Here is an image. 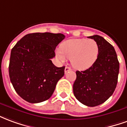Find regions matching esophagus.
I'll use <instances>...</instances> for the list:
<instances>
[{
  "label": "esophagus",
  "mask_w": 127,
  "mask_h": 127,
  "mask_svg": "<svg viewBox=\"0 0 127 127\" xmlns=\"http://www.w3.org/2000/svg\"><path fill=\"white\" fill-rule=\"evenodd\" d=\"M71 70V68L70 67H68V66H65V73H67L68 71Z\"/></svg>",
  "instance_id": "1"
}]
</instances>
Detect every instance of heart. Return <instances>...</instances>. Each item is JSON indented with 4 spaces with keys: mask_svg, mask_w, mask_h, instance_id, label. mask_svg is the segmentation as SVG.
I'll return each instance as SVG.
<instances>
[{
    "mask_svg": "<svg viewBox=\"0 0 127 127\" xmlns=\"http://www.w3.org/2000/svg\"><path fill=\"white\" fill-rule=\"evenodd\" d=\"M100 46L92 39L77 38L68 39L56 51L57 58L64 62L70 59L74 68L80 70L88 69L94 65L98 57Z\"/></svg>",
    "mask_w": 127,
    "mask_h": 127,
    "instance_id": "1",
    "label": "heart"
}]
</instances>
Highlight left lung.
Listing matches in <instances>:
<instances>
[{
	"label": "left lung",
	"mask_w": 127,
	"mask_h": 127,
	"mask_svg": "<svg viewBox=\"0 0 127 127\" xmlns=\"http://www.w3.org/2000/svg\"><path fill=\"white\" fill-rule=\"evenodd\" d=\"M98 42L100 52L96 62L84 71H76L74 95L79 102L95 107L105 102L114 93L118 83L120 64L116 53L102 37H88Z\"/></svg>",
	"instance_id": "obj_1"
}]
</instances>
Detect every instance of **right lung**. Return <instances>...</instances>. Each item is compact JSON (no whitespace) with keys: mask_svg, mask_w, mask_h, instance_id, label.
Segmentation results:
<instances>
[{"mask_svg":"<svg viewBox=\"0 0 127 127\" xmlns=\"http://www.w3.org/2000/svg\"><path fill=\"white\" fill-rule=\"evenodd\" d=\"M65 38L62 33H34L26 35L11 51L10 81L17 94L31 103L50 98L65 66L58 68L51 59L57 46Z\"/></svg>","mask_w":127,"mask_h":127,"instance_id":"right-lung-1","label":"right lung"}]
</instances>
